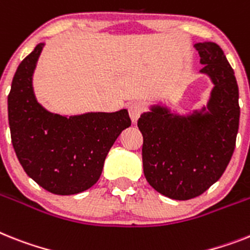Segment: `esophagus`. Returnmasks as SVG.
<instances>
[{"label": "esophagus", "mask_w": 250, "mask_h": 250, "mask_svg": "<svg viewBox=\"0 0 250 250\" xmlns=\"http://www.w3.org/2000/svg\"><path fill=\"white\" fill-rule=\"evenodd\" d=\"M144 104H142L141 102H133L131 103L128 105V112H129V117H131L132 122L133 123H136L138 119V117L141 115V113L144 112Z\"/></svg>", "instance_id": "1"}]
</instances>
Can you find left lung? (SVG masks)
<instances>
[{
    "instance_id": "8db88e82",
    "label": "left lung",
    "mask_w": 250,
    "mask_h": 250,
    "mask_svg": "<svg viewBox=\"0 0 250 250\" xmlns=\"http://www.w3.org/2000/svg\"><path fill=\"white\" fill-rule=\"evenodd\" d=\"M213 89L206 108L177 115L152 106L138 118L146 180L173 200L201 196L225 171L235 148L239 129V89L234 71L216 43L194 44Z\"/></svg>"
}]
</instances>
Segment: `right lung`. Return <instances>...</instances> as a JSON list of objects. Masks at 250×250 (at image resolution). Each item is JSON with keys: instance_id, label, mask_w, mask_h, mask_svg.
<instances>
[{"instance_id": "right-lung-1", "label": "right lung", "mask_w": 250, "mask_h": 250, "mask_svg": "<svg viewBox=\"0 0 250 250\" xmlns=\"http://www.w3.org/2000/svg\"><path fill=\"white\" fill-rule=\"evenodd\" d=\"M43 45L21 61L12 79L7 98L12 146L25 173L44 189L76 194L98 182L109 150L131 118L127 109L70 118L45 110L31 85Z\"/></svg>"}]
</instances>
